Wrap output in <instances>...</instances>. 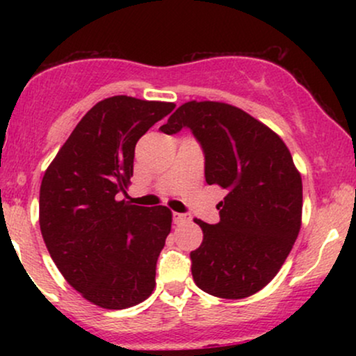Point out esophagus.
I'll list each match as a JSON object with an SVG mask.
<instances>
[{
    "mask_svg": "<svg viewBox=\"0 0 356 356\" xmlns=\"http://www.w3.org/2000/svg\"><path fill=\"white\" fill-rule=\"evenodd\" d=\"M191 216L189 214H181V212H174V222L175 224H186L191 222Z\"/></svg>",
    "mask_w": 356,
    "mask_h": 356,
    "instance_id": "obj_1",
    "label": "esophagus"
}]
</instances>
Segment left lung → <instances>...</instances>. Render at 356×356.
<instances>
[{"label": "left lung", "instance_id": "1", "mask_svg": "<svg viewBox=\"0 0 356 356\" xmlns=\"http://www.w3.org/2000/svg\"><path fill=\"white\" fill-rule=\"evenodd\" d=\"M192 130L206 155V182L227 189L220 220L202 229L191 252L192 277L202 291L241 300L277 275L301 227L303 184L283 138L268 125L224 102H186L161 127Z\"/></svg>", "mask_w": 356, "mask_h": 356}]
</instances>
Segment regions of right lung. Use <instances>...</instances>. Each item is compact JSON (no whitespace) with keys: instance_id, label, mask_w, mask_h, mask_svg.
I'll list each match as a JSON object with an SVG mask.
<instances>
[{"instance_id":"1","label":"right lung","mask_w":356,"mask_h":356,"mask_svg":"<svg viewBox=\"0 0 356 356\" xmlns=\"http://www.w3.org/2000/svg\"><path fill=\"white\" fill-rule=\"evenodd\" d=\"M172 102L127 95L85 113L44 170L40 229L56 268L85 300L125 309L152 295L155 264L172 226L165 206L117 201L134 175L136 144Z\"/></svg>"}]
</instances>
